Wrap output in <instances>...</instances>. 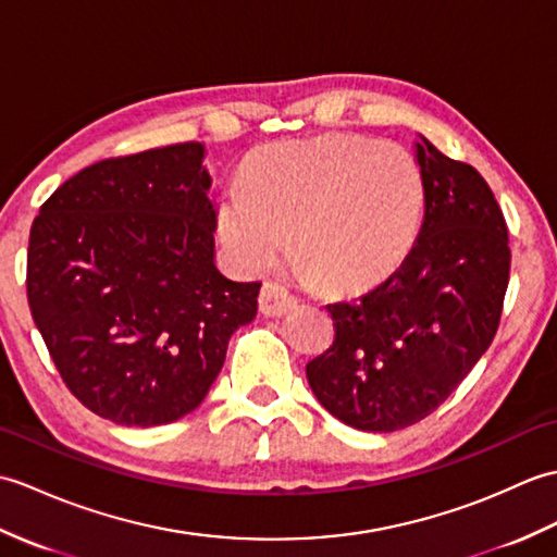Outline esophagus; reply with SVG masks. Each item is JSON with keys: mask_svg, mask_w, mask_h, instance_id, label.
I'll use <instances>...</instances> for the list:
<instances>
[{"mask_svg": "<svg viewBox=\"0 0 557 557\" xmlns=\"http://www.w3.org/2000/svg\"><path fill=\"white\" fill-rule=\"evenodd\" d=\"M290 307H295V298L286 286L276 281H267L262 290H259V312L267 317H281L286 314Z\"/></svg>", "mask_w": 557, "mask_h": 557, "instance_id": "esophagus-1", "label": "esophagus"}]
</instances>
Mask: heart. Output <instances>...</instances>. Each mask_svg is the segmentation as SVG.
I'll use <instances>...</instances> for the list:
<instances>
[{"label": "heart", "instance_id": "obj_1", "mask_svg": "<svg viewBox=\"0 0 557 557\" xmlns=\"http://www.w3.org/2000/svg\"><path fill=\"white\" fill-rule=\"evenodd\" d=\"M426 207L417 159L362 135L331 133L271 145L221 193L219 238L245 274L288 257L331 293H362L410 255Z\"/></svg>", "mask_w": 557, "mask_h": 557}]
</instances>
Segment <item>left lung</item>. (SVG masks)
I'll list each match as a JSON object with an SVG mask.
<instances>
[{
    "mask_svg": "<svg viewBox=\"0 0 557 557\" xmlns=\"http://www.w3.org/2000/svg\"><path fill=\"white\" fill-rule=\"evenodd\" d=\"M419 138V238L381 286L326 307L336 338L307 364L333 417L379 434L422 422L460 386L496 336L510 281L508 226L488 183Z\"/></svg>",
    "mask_w": 557,
    "mask_h": 557,
    "instance_id": "obj_1",
    "label": "left lung"
}]
</instances>
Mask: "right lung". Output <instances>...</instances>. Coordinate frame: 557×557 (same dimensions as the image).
I'll use <instances>...</instances> for the list:
<instances>
[{"label":"right lung","mask_w":557,"mask_h":557,"mask_svg":"<svg viewBox=\"0 0 557 557\" xmlns=\"http://www.w3.org/2000/svg\"><path fill=\"white\" fill-rule=\"evenodd\" d=\"M205 145L102 159L61 183L28 240V305L66 388L109 422L193 412L262 283L214 264Z\"/></svg>","instance_id":"right-lung-1"}]
</instances>
